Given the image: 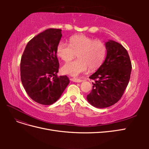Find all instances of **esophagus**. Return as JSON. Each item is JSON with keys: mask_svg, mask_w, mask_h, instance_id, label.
<instances>
[{"mask_svg": "<svg viewBox=\"0 0 149 149\" xmlns=\"http://www.w3.org/2000/svg\"><path fill=\"white\" fill-rule=\"evenodd\" d=\"M72 81H73V82H75V83H81V82H82L83 80H82L81 79L78 78H74L72 79Z\"/></svg>", "mask_w": 149, "mask_h": 149, "instance_id": "esophagus-1", "label": "esophagus"}]
</instances>
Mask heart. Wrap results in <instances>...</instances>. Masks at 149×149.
Listing matches in <instances>:
<instances>
[{
  "label": "heart",
  "mask_w": 149,
  "mask_h": 149,
  "mask_svg": "<svg viewBox=\"0 0 149 149\" xmlns=\"http://www.w3.org/2000/svg\"><path fill=\"white\" fill-rule=\"evenodd\" d=\"M69 45L60 42L56 48V55L64 61H68L77 54L78 58L66 63L62 67L66 74L77 76L89 70H95L105 59L106 46L100 40H94L84 35H76L68 40Z\"/></svg>",
  "instance_id": "b5f03b06"
}]
</instances>
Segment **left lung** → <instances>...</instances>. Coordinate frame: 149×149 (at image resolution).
<instances>
[{
  "label": "left lung",
  "instance_id": "1",
  "mask_svg": "<svg viewBox=\"0 0 149 149\" xmlns=\"http://www.w3.org/2000/svg\"><path fill=\"white\" fill-rule=\"evenodd\" d=\"M107 55L99 69L89 76L93 83L87 100L92 106L104 108L118 102L127 88L132 64L126 49L113 40L106 43Z\"/></svg>",
  "mask_w": 149,
  "mask_h": 149
}]
</instances>
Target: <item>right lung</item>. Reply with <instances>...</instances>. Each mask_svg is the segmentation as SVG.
<instances>
[{
  "label": "right lung",
  "mask_w": 149,
  "mask_h": 149,
  "mask_svg": "<svg viewBox=\"0 0 149 149\" xmlns=\"http://www.w3.org/2000/svg\"><path fill=\"white\" fill-rule=\"evenodd\" d=\"M61 30L48 29L31 39L20 61V76L29 97L40 104L51 105L59 99L70 83L66 75L58 76L56 53Z\"/></svg>",
  "instance_id": "add662e5"
}]
</instances>
